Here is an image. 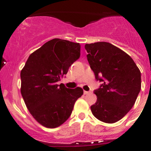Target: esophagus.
I'll return each instance as SVG.
<instances>
[{
	"label": "esophagus",
	"instance_id": "obj_1",
	"mask_svg": "<svg viewBox=\"0 0 151 151\" xmlns=\"http://www.w3.org/2000/svg\"><path fill=\"white\" fill-rule=\"evenodd\" d=\"M91 91H84V94H88L90 93Z\"/></svg>",
	"mask_w": 151,
	"mask_h": 151
}]
</instances>
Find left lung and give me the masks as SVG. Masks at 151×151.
Segmentation results:
<instances>
[{
	"label": "left lung",
	"instance_id": "obj_1",
	"mask_svg": "<svg viewBox=\"0 0 151 151\" xmlns=\"http://www.w3.org/2000/svg\"><path fill=\"white\" fill-rule=\"evenodd\" d=\"M87 59L96 80L97 96L91 106L93 116L106 123L120 120L135 103L141 90V72L132 58L107 42L86 44Z\"/></svg>",
	"mask_w": 151,
	"mask_h": 151
}]
</instances>
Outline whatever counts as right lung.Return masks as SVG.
Listing matches in <instances>:
<instances>
[{
	"mask_svg": "<svg viewBox=\"0 0 151 151\" xmlns=\"http://www.w3.org/2000/svg\"><path fill=\"white\" fill-rule=\"evenodd\" d=\"M80 57V43L55 38L31 54L20 72L25 104L32 116L46 128L63 124L83 94L81 88L70 89L57 83Z\"/></svg>",
	"mask_w": 151,
	"mask_h": 151,
	"instance_id": "1",
	"label": "right lung"
}]
</instances>
